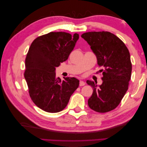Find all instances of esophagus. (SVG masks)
Instances as JSON below:
<instances>
[{
  "mask_svg": "<svg viewBox=\"0 0 147 147\" xmlns=\"http://www.w3.org/2000/svg\"><path fill=\"white\" fill-rule=\"evenodd\" d=\"M85 85V83L84 82H83V81H80V86H84Z\"/></svg>",
  "mask_w": 147,
  "mask_h": 147,
  "instance_id": "1",
  "label": "esophagus"
}]
</instances>
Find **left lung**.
Masks as SVG:
<instances>
[{"label": "left lung", "mask_w": 147, "mask_h": 147, "mask_svg": "<svg viewBox=\"0 0 147 147\" xmlns=\"http://www.w3.org/2000/svg\"><path fill=\"white\" fill-rule=\"evenodd\" d=\"M82 37L91 46L103 74L102 84L98 87L92 81L86 82L93 90L88 106L100 113L111 111L128 89L132 71L129 51L120 38L109 32H87Z\"/></svg>", "instance_id": "left-lung-1"}]
</instances>
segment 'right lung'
I'll return each instance as SVG.
<instances>
[{"mask_svg":"<svg viewBox=\"0 0 147 147\" xmlns=\"http://www.w3.org/2000/svg\"><path fill=\"white\" fill-rule=\"evenodd\" d=\"M79 35L51 32L38 36L31 44L25 59L24 73L29 95L37 107L51 113L66 107L79 86L75 78L56 76L55 67L68 59Z\"/></svg>","mask_w":147,"mask_h":147,"instance_id":"1","label":"right lung"}]
</instances>
